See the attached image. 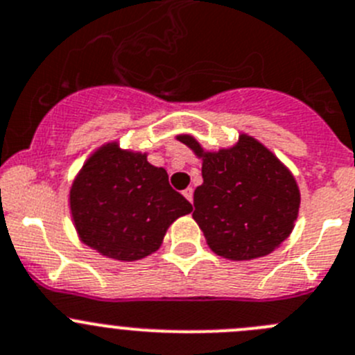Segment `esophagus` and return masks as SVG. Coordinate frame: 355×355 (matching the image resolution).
<instances>
[{
    "instance_id": "1",
    "label": "esophagus",
    "mask_w": 355,
    "mask_h": 355,
    "mask_svg": "<svg viewBox=\"0 0 355 355\" xmlns=\"http://www.w3.org/2000/svg\"><path fill=\"white\" fill-rule=\"evenodd\" d=\"M184 196L187 198V200L191 201V203H193V198H194V189H193V187H187V189H185V191H184Z\"/></svg>"
}]
</instances>
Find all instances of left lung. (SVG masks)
I'll list each match as a JSON object with an SVG mask.
<instances>
[{"instance_id": "8db88e82", "label": "left lung", "mask_w": 355, "mask_h": 355, "mask_svg": "<svg viewBox=\"0 0 355 355\" xmlns=\"http://www.w3.org/2000/svg\"><path fill=\"white\" fill-rule=\"evenodd\" d=\"M203 159V184L194 191L193 217L217 256L250 261L268 256L293 231L300 189L293 173L261 141L240 135L236 145L203 150L191 135H178Z\"/></svg>"}]
</instances>
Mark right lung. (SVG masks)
<instances>
[{"label":"right lung","instance_id":"add662e5","mask_svg":"<svg viewBox=\"0 0 355 355\" xmlns=\"http://www.w3.org/2000/svg\"><path fill=\"white\" fill-rule=\"evenodd\" d=\"M78 236L101 256L138 261L155 252L168 227L193 207L171 189L164 168L147 154L122 150L117 141L99 147L69 189Z\"/></svg>","mask_w":355,"mask_h":355}]
</instances>
